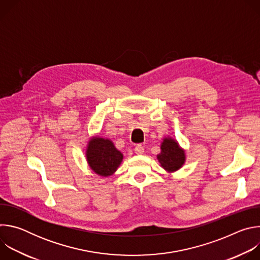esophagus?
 <instances>
[{
	"mask_svg": "<svg viewBox=\"0 0 260 260\" xmlns=\"http://www.w3.org/2000/svg\"><path fill=\"white\" fill-rule=\"evenodd\" d=\"M135 153L137 155H142L144 153V147L141 146V145H138L136 148H135Z\"/></svg>",
	"mask_w": 260,
	"mask_h": 260,
	"instance_id": "esophagus-1",
	"label": "esophagus"
}]
</instances>
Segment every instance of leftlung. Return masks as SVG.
<instances>
[{
	"instance_id": "1",
	"label": "left lung",
	"mask_w": 260,
	"mask_h": 260,
	"mask_svg": "<svg viewBox=\"0 0 260 260\" xmlns=\"http://www.w3.org/2000/svg\"><path fill=\"white\" fill-rule=\"evenodd\" d=\"M156 157L160 167L170 174L180 170L186 161L185 150L179 145L177 140L170 136L162 139L160 153L157 154Z\"/></svg>"
}]
</instances>
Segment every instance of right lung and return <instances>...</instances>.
I'll return each mask as SVG.
<instances>
[{"mask_svg":"<svg viewBox=\"0 0 260 260\" xmlns=\"http://www.w3.org/2000/svg\"><path fill=\"white\" fill-rule=\"evenodd\" d=\"M86 161L90 170L101 177L112 176L123 160V154L108 138L93 136L85 149Z\"/></svg>","mask_w":260,"mask_h":260,"instance_id":"add662e5","label":"right lung"}]
</instances>
